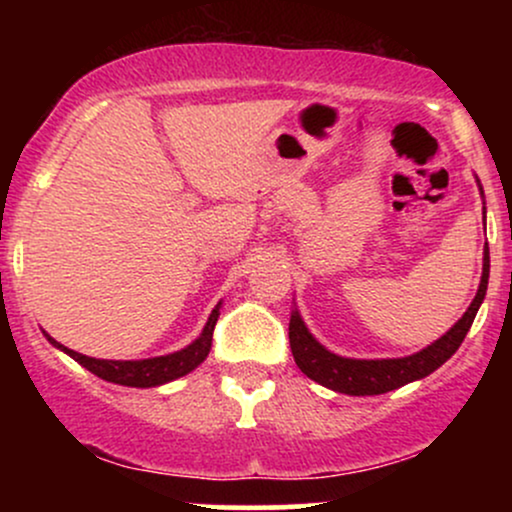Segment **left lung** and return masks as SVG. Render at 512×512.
I'll list each match as a JSON object with an SVG mask.
<instances>
[{"label": "left lung", "mask_w": 512, "mask_h": 512, "mask_svg": "<svg viewBox=\"0 0 512 512\" xmlns=\"http://www.w3.org/2000/svg\"><path fill=\"white\" fill-rule=\"evenodd\" d=\"M489 286V245L484 248V272H481V284L472 305L467 308L455 327L448 334L433 342L428 349L407 358H383V361H356V358H342L330 354L322 344H317L308 327L303 325L301 315L293 313L289 322V342L296 366L315 383L330 387L334 392L344 395L366 397V395H383V392L397 390V387L411 383V380L426 378L428 373L443 366L448 358L460 349V344L467 337L481 301L486 296Z\"/></svg>", "instance_id": "left-lung-1"}]
</instances>
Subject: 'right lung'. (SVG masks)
<instances>
[{"instance_id":"right-lung-1","label":"right lung","mask_w":512,"mask_h":512,"mask_svg":"<svg viewBox=\"0 0 512 512\" xmlns=\"http://www.w3.org/2000/svg\"><path fill=\"white\" fill-rule=\"evenodd\" d=\"M216 320H219V305L211 310L207 327H204L202 337L197 342H192L187 349L175 351V354L158 356V358H144V361H103V358H91L84 354H76V351L67 349V346L57 344L55 339L48 337L52 344L60 346L64 354H69L74 361H79L86 370H91L98 378L108 380V383L127 385V387H156L170 380L182 378L190 370H195L199 363L204 361L211 349V337H214Z\"/></svg>"}]
</instances>
